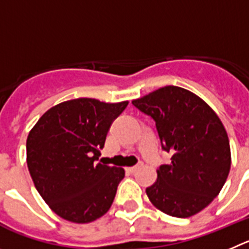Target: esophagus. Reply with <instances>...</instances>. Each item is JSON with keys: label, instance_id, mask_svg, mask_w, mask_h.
Segmentation results:
<instances>
[{"label": "esophagus", "instance_id": "esophagus-1", "mask_svg": "<svg viewBox=\"0 0 249 249\" xmlns=\"http://www.w3.org/2000/svg\"><path fill=\"white\" fill-rule=\"evenodd\" d=\"M142 165H144V163H142V161H139V162L136 163L135 166H133V167H127L126 171H127V172H131V174H134V172H135L136 170L141 169V167H142Z\"/></svg>", "mask_w": 249, "mask_h": 249}]
</instances>
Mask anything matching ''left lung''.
<instances>
[{
    "label": "left lung",
    "instance_id": "1",
    "mask_svg": "<svg viewBox=\"0 0 249 249\" xmlns=\"http://www.w3.org/2000/svg\"><path fill=\"white\" fill-rule=\"evenodd\" d=\"M133 105L155 122L161 147L172 155L146 189L149 200L178 218L202 211L222 190L231 169L230 141L219 118L201 98L175 86Z\"/></svg>",
    "mask_w": 249,
    "mask_h": 249
}]
</instances>
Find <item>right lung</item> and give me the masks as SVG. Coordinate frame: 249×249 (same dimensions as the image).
Masks as SVG:
<instances>
[{"label": "right lung", "mask_w": 249, "mask_h": 249, "mask_svg": "<svg viewBox=\"0 0 249 249\" xmlns=\"http://www.w3.org/2000/svg\"><path fill=\"white\" fill-rule=\"evenodd\" d=\"M127 102L91 98L60 103L42 115L27 138V165L36 189L62 218L95 221L109 211L125 171L97 163L111 123Z\"/></svg>", "instance_id": "right-lung-1"}]
</instances>
